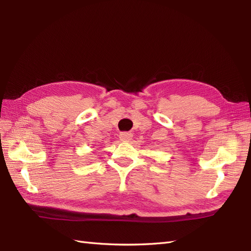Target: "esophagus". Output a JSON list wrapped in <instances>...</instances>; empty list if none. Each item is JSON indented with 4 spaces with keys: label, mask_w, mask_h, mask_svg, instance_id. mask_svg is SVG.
<instances>
[{
    "label": "esophagus",
    "mask_w": 251,
    "mask_h": 251,
    "mask_svg": "<svg viewBox=\"0 0 251 251\" xmlns=\"http://www.w3.org/2000/svg\"><path fill=\"white\" fill-rule=\"evenodd\" d=\"M133 137L132 133H127V132H124L119 134V139L121 141H130Z\"/></svg>",
    "instance_id": "esophagus-1"
}]
</instances>
